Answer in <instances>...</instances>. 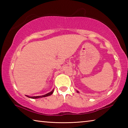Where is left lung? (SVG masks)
I'll return each instance as SVG.
<instances>
[{"mask_svg": "<svg viewBox=\"0 0 128 128\" xmlns=\"http://www.w3.org/2000/svg\"><path fill=\"white\" fill-rule=\"evenodd\" d=\"M77 92H78V91H77Z\"/></svg>", "mask_w": 128, "mask_h": 128, "instance_id": "left-lung-1", "label": "left lung"}]
</instances>
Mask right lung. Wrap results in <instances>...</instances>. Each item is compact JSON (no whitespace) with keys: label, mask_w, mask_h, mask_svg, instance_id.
I'll return each mask as SVG.
<instances>
[{"label":"right lung","mask_w":128,"mask_h":128,"mask_svg":"<svg viewBox=\"0 0 128 128\" xmlns=\"http://www.w3.org/2000/svg\"><path fill=\"white\" fill-rule=\"evenodd\" d=\"M54 90H52L51 91V92H50L48 93H47V94H45V95H41V96H28V95H26L27 97H29L30 98H32V99H38V98H43V97H46V96H50V95H51L53 94L54 92Z\"/></svg>","instance_id":"add662e5"}]
</instances>
